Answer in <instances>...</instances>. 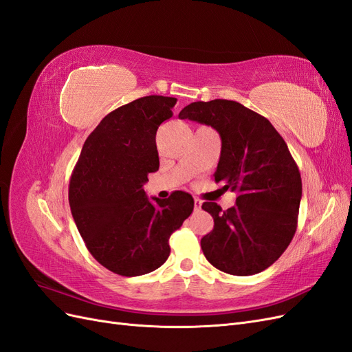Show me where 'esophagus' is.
<instances>
[{"label":"esophagus","mask_w":352,"mask_h":352,"mask_svg":"<svg viewBox=\"0 0 352 352\" xmlns=\"http://www.w3.org/2000/svg\"><path fill=\"white\" fill-rule=\"evenodd\" d=\"M201 206H202V202H201V199L195 198V199H194V207H195V211H198V210L201 208Z\"/></svg>","instance_id":"1"}]
</instances>
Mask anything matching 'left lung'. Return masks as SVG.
<instances>
[{
	"instance_id": "obj_1",
	"label": "left lung",
	"mask_w": 352,
	"mask_h": 352,
	"mask_svg": "<svg viewBox=\"0 0 352 352\" xmlns=\"http://www.w3.org/2000/svg\"><path fill=\"white\" fill-rule=\"evenodd\" d=\"M179 117L219 132L214 180L238 192L228 210L216 202L202 204L214 219V228L201 239L206 258L235 276L270 267L295 235L302 195L300 170L283 138L265 117L236 101L190 102Z\"/></svg>"
}]
</instances>
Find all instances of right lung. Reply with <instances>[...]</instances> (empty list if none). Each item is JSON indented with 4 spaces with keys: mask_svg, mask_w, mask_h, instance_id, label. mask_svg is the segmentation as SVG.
I'll use <instances>...</instances> for the list:
<instances>
[{
    "mask_svg": "<svg viewBox=\"0 0 352 352\" xmlns=\"http://www.w3.org/2000/svg\"><path fill=\"white\" fill-rule=\"evenodd\" d=\"M176 101L150 95L105 116L70 177L69 204L85 245L105 269L126 278L163 265L170 236L194 210V198L184 190L153 198L154 205L142 188L158 170L155 133Z\"/></svg>",
    "mask_w": 352,
    "mask_h": 352,
    "instance_id": "1",
    "label": "right lung"
}]
</instances>
